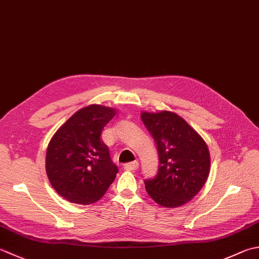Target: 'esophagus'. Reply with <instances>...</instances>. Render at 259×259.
<instances>
[{
    "instance_id": "1",
    "label": "esophagus",
    "mask_w": 259,
    "mask_h": 259,
    "mask_svg": "<svg viewBox=\"0 0 259 259\" xmlns=\"http://www.w3.org/2000/svg\"><path fill=\"white\" fill-rule=\"evenodd\" d=\"M139 168V163L138 161H133V163L125 164L124 165V169L129 170V171H135Z\"/></svg>"
}]
</instances>
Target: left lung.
Wrapping results in <instances>:
<instances>
[{"instance_id":"left-lung-1","label":"left lung","mask_w":259,"mask_h":259,"mask_svg":"<svg viewBox=\"0 0 259 259\" xmlns=\"http://www.w3.org/2000/svg\"><path fill=\"white\" fill-rule=\"evenodd\" d=\"M140 116L155 139L159 156L158 174L145 181L147 193L164 207L184 205L209 177L207 145L182 116L170 111H144Z\"/></svg>"}]
</instances>
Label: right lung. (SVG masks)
I'll return each instance as SVG.
<instances>
[{"label":"right lung","mask_w":259,"mask_h":259,"mask_svg":"<svg viewBox=\"0 0 259 259\" xmlns=\"http://www.w3.org/2000/svg\"><path fill=\"white\" fill-rule=\"evenodd\" d=\"M116 110L91 104L70 116L50 139L46 171L53 189L76 204L99 201L112 184L118 167L101 134Z\"/></svg>","instance_id":"1"}]
</instances>
